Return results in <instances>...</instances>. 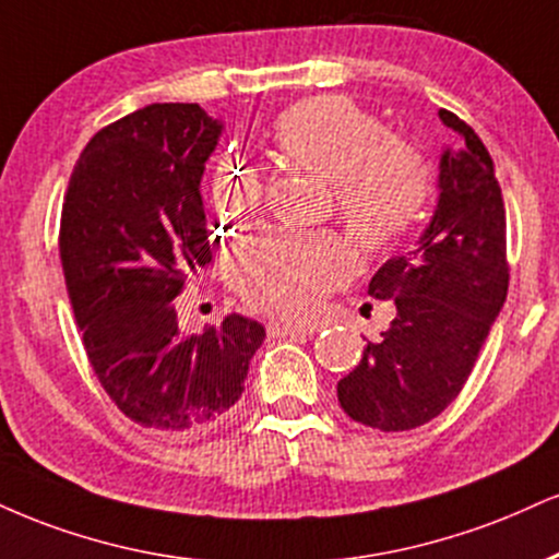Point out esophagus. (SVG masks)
Instances as JSON below:
<instances>
[{"label":"esophagus","instance_id":"1","mask_svg":"<svg viewBox=\"0 0 559 559\" xmlns=\"http://www.w3.org/2000/svg\"><path fill=\"white\" fill-rule=\"evenodd\" d=\"M312 333L307 325H292V322H267V335L271 338H301V335Z\"/></svg>","mask_w":559,"mask_h":559}]
</instances>
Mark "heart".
Returning a JSON list of instances; mask_svg holds the SVG:
<instances>
[{
  "label": "heart",
  "instance_id": "obj_1",
  "mask_svg": "<svg viewBox=\"0 0 559 559\" xmlns=\"http://www.w3.org/2000/svg\"><path fill=\"white\" fill-rule=\"evenodd\" d=\"M275 156L292 169L333 181L348 231L369 252L390 250L421 218L432 194L425 158L390 140L374 114L344 96L297 100L271 127ZM211 207L224 226L245 224L262 203V181L247 166L221 160L211 177ZM356 271L352 245L338 234L273 228L247 239L234 254L237 292L254 309L278 318L312 312L333 286Z\"/></svg>",
  "mask_w": 559,
  "mask_h": 559
}]
</instances>
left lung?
Here are the masks:
<instances>
[{
	"label": "left lung",
	"mask_w": 559,
	"mask_h": 559,
	"mask_svg": "<svg viewBox=\"0 0 559 559\" xmlns=\"http://www.w3.org/2000/svg\"><path fill=\"white\" fill-rule=\"evenodd\" d=\"M440 119L461 145L442 147L432 218L369 281V297L393 299L395 320L338 382L341 408L382 432L427 425L455 401L508 297L495 164L472 127L445 109Z\"/></svg>",
	"instance_id": "obj_1"
}]
</instances>
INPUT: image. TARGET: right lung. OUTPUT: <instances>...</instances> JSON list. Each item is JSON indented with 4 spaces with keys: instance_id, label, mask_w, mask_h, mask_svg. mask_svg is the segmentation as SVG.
<instances>
[{
    "instance_id": "add662e5",
    "label": "right lung",
    "mask_w": 559,
    "mask_h": 559,
    "mask_svg": "<svg viewBox=\"0 0 559 559\" xmlns=\"http://www.w3.org/2000/svg\"><path fill=\"white\" fill-rule=\"evenodd\" d=\"M224 122L198 104H151L91 138L67 187L59 258L93 372L147 429L200 435L245 393L265 338L226 314L185 335L174 299L211 262L200 194Z\"/></svg>"
}]
</instances>
